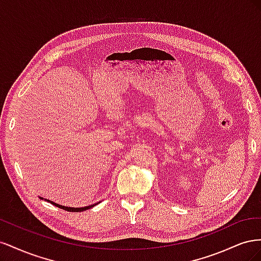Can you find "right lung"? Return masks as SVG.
<instances>
[{
	"mask_svg": "<svg viewBox=\"0 0 261 261\" xmlns=\"http://www.w3.org/2000/svg\"><path fill=\"white\" fill-rule=\"evenodd\" d=\"M46 200H48V199H46ZM48 201H49V202H51L52 204H54V206H57V207H59V208H61V209H63V210H66V211H69V212H82V211H85V210H88V209L92 208L93 206H96V204H98V203H99V202H97V203H94V204H91V206L84 207V208H72V207L61 206V204H58V203H55V202L50 201V200H48Z\"/></svg>",
	"mask_w": 261,
	"mask_h": 261,
	"instance_id": "1",
	"label": "right lung"
}]
</instances>
